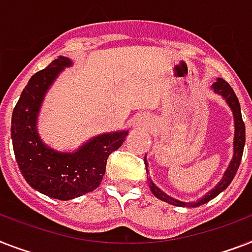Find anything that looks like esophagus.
<instances>
[{
    "label": "esophagus",
    "mask_w": 252,
    "mask_h": 252,
    "mask_svg": "<svg viewBox=\"0 0 252 252\" xmlns=\"http://www.w3.org/2000/svg\"><path fill=\"white\" fill-rule=\"evenodd\" d=\"M146 124V122H145V119H142V118H140V119H134V122H133V126H142Z\"/></svg>",
    "instance_id": "34e87169"
}]
</instances>
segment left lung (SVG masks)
I'll return each instance as SVG.
<instances>
[{
    "instance_id": "obj_1",
    "label": "left lung",
    "mask_w": 252,
    "mask_h": 252,
    "mask_svg": "<svg viewBox=\"0 0 252 252\" xmlns=\"http://www.w3.org/2000/svg\"><path fill=\"white\" fill-rule=\"evenodd\" d=\"M211 89L214 91V93L221 95V98L226 102V105L229 106V108L232 110L233 119H234V140H233V158L229 163L228 168L224 172L222 179L216 184L214 189H211L210 191L204 194L203 197L198 199L197 202H184V200L176 199V198L171 197L168 194H165L163 190H160L158 186L155 185L151 179L147 176V181H149V186H150L151 193L154 194L155 197L158 199L163 200L165 203L172 204V206H177V207H198V206H202V204L207 203L211 199H214L215 197H218L219 194L224 191L229 186V184L232 183V180L234 179V176L237 173V169H238L239 164H241V159H242L243 154V147H245V140H246V132H245V123L242 120V114H241V106H239L238 98H237L236 93L233 92V89L230 88L225 80L218 79L212 84ZM145 164H146V172H149V164L146 161V157H145Z\"/></svg>"
}]
</instances>
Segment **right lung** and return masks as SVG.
Instances as JSON below:
<instances>
[{
	"mask_svg": "<svg viewBox=\"0 0 252 252\" xmlns=\"http://www.w3.org/2000/svg\"><path fill=\"white\" fill-rule=\"evenodd\" d=\"M72 66L67 57L54 59L31 77L11 118L14 154L22 176L34 190L50 198L69 200L97 189L111 153L126 140L128 130L102 133L73 151H59L45 144L37 120L45 95L63 69Z\"/></svg>",
	"mask_w": 252,
	"mask_h": 252,
	"instance_id": "1",
	"label": "right lung"
}]
</instances>
